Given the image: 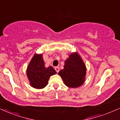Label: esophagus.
<instances>
[{"label":"esophagus","instance_id":"esophagus-1","mask_svg":"<svg viewBox=\"0 0 120 120\" xmlns=\"http://www.w3.org/2000/svg\"><path fill=\"white\" fill-rule=\"evenodd\" d=\"M55 71H56L57 73H58L59 72V71H60V68H59V67H55Z\"/></svg>","mask_w":120,"mask_h":120}]
</instances>
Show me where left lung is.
<instances>
[{"label": "left lung", "mask_w": 120, "mask_h": 120, "mask_svg": "<svg viewBox=\"0 0 120 120\" xmlns=\"http://www.w3.org/2000/svg\"><path fill=\"white\" fill-rule=\"evenodd\" d=\"M59 75L65 85L70 88H77L85 81L86 67L82 58L77 52H72L65 60L64 69Z\"/></svg>", "instance_id": "left-lung-1"}]
</instances>
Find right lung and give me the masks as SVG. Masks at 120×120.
Instances as JSON below:
<instances>
[{
	"instance_id": "1",
	"label": "right lung",
	"mask_w": 120,
	"mask_h": 120,
	"mask_svg": "<svg viewBox=\"0 0 120 120\" xmlns=\"http://www.w3.org/2000/svg\"><path fill=\"white\" fill-rule=\"evenodd\" d=\"M56 73L52 67L45 68L42 54H35L27 68L30 85L36 89H42L47 86L50 77Z\"/></svg>"
}]
</instances>
